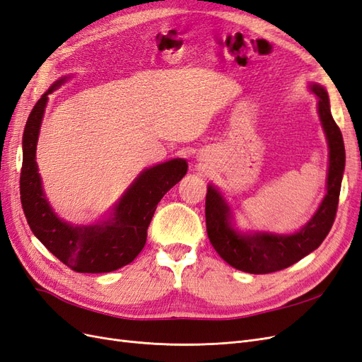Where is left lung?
Instances as JSON below:
<instances>
[{"label": "left lung", "instance_id": "obj_1", "mask_svg": "<svg viewBox=\"0 0 362 362\" xmlns=\"http://www.w3.org/2000/svg\"><path fill=\"white\" fill-rule=\"evenodd\" d=\"M311 90L319 96V115L325 134L329 144V172H327V193L315 216L298 234H237L229 223V208L214 187H208L205 199L206 234L216 252L229 266L242 272L272 273L287 269L319 247L334 225L339 189L346 163V151L341 131L331 115L329 98L319 84Z\"/></svg>", "mask_w": 362, "mask_h": 362}]
</instances>
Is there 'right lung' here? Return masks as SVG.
<instances>
[{
  "label": "right lung",
  "instance_id": "obj_1",
  "mask_svg": "<svg viewBox=\"0 0 362 362\" xmlns=\"http://www.w3.org/2000/svg\"><path fill=\"white\" fill-rule=\"evenodd\" d=\"M59 80L33 107L23 136V168L19 190L27 222L42 245L64 266L78 273H107L129 264L144 249L148 226L161 198L187 173V163L177 158L140 173L103 225L71 226L51 211L42 192L36 164V145L48 95Z\"/></svg>",
  "mask_w": 362,
  "mask_h": 362
}]
</instances>
